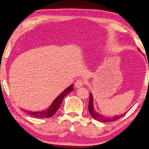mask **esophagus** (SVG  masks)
Masks as SVG:
<instances>
[{"instance_id":"1","label":"esophagus","mask_w":149,"mask_h":149,"mask_svg":"<svg viewBox=\"0 0 149 149\" xmlns=\"http://www.w3.org/2000/svg\"><path fill=\"white\" fill-rule=\"evenodd\" d=\"M84 81L81 80V79H78V80H77V81L75 82V87L77 88H80L82 86L84 85Z\"/></svg>"}]
</instances>
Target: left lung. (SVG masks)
<instances>
[{
	"label": "left lung",
	"mask_w": 149,
	"mask_h": 149,
	"mask_svg": "<svg viewBox=\"0 0 149 149\" xmlns=\"http://www.w3.org/2000/svg\"><path fill=\"white\" fill-rule=\"evenodd\" d=\"M138 50L140 51V49H138ZM90 94V100H89V103H88V111L90 112L91 116L94 118L95 120H98L100 122H113L115 121L118 119H119L122 117H123L125 115V113L122 114L120 115H115L114 117H106L103 115H101L99 113L95 110H94V105H93V96H92V93L89 94Z\"/></svg>",
	"instance_id": "left-lung-1"
}]
</instances>
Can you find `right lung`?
Returning <instances> with one entry per match:
<instances>
[{
    "label": "right lung",
    "mask_w": 149,
    "mask_h": 149,
    "mask_svg": "<svg viewBox=\"0 0 149 149\" xmlns=\"http://www.w3.org/2000/svg\"><path fill=\"white\" fill-rule=\"evenodd\" d=\"M72 87H73V85H71L69 87H68L67 88H66L65 90H64L63 92H62V93L59 95L54 101H53L52 104L49 106V107L47 109H46L45 110L39 111H30L24 110V111H25L26 113H27L28 114L32 115V117H36V118H49V117H52L53 115L56 113V111L58 110L59 107H60L64 97L66 95L68 94L69 93H70L72 91H73L74 88Z\"/></svg>",
    "instance_id": "1"
}]
</instances>
